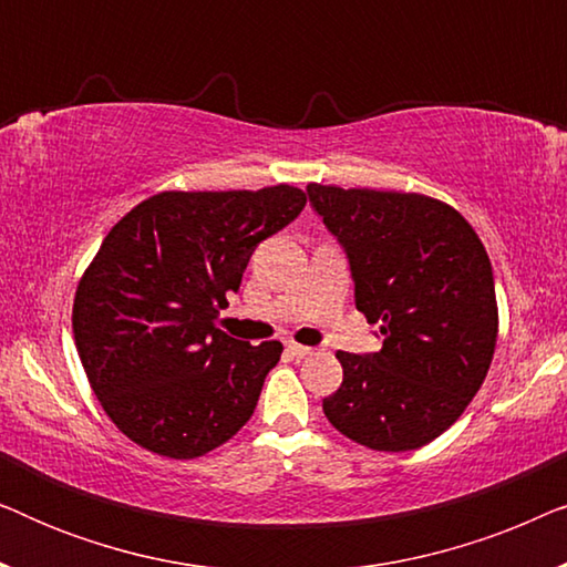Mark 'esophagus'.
I'll return each mask as SVG.
<instances>
[{"label":"esophagus","mask_w":567,"mask_h":567,"mask_svg":"<svg viewBox=\"0 0 567 567\" xmlns=\"http://www.w3.org/2000/svg\"><path fill=\"white\" fill-rule=\"evenodd\" d=\"M286 351H289L291 355H297V359H305V355L312 353V348L301 346V343H289V346H286Z\"/></svg>","instance_id":"1"}]
</instances>
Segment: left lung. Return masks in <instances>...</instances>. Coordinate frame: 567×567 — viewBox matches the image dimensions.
<instances>
[{
	"label": "left lung",
	"mask_w": 567,
	"mask_h": 567,
	"mask_svg": "<svg viewBox=\"0 0 567 567\" xmlns=\"http://www.w3.org/2000/svg\"><path fill=\"white\" fill-rule=\"evenodd\" d=\"M309 204L348 255L355 309L382 351H338L343 384L322 400L355 444L410 452L464 413L498 338L493 268L470 221L421 193L307 185Z\"/></svg>",
	"instance_id": "1"
}]
</instances>
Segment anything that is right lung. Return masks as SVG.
<instances>
[{
  "label": "right lung",
  "instance_id": "1",
  "mask_svg": "<svg viewBox=\"0 0 567 567\" xmlns=\"http://www.w3.org/2000/svg\"><path fill=\"white\" fill-rule=\"evenodd\" d=\"M305 190H165L123 216L76 286L72 328L92 392L121 433L196 460L250 421L284 346L216 328L262 239L301 214Z\"/></svg>",
  "mask_w": 567,
  "mask_h": 567
}]
</instances>
